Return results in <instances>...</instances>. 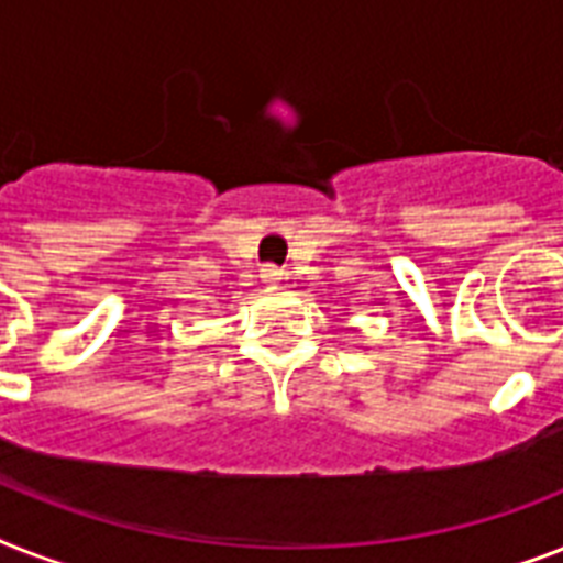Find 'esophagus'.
<instances>
[{
	"instance_id": "esophagus-1",
	"label": "esophagus",
	"mask_w": 563,
	"mask_h": 563,
	"mask_svg": "<svg viewBox=\"0 0 563 563\" xmlns=\"http://www.w3.org/2000/svg\"><path fill=\"white\" fill-rule=\"evenodd\" d=\"M260 277H263L265 283H277L283 280V272L277 268V265H263V274H260Z\"/></svg>"
}]
</instances>
